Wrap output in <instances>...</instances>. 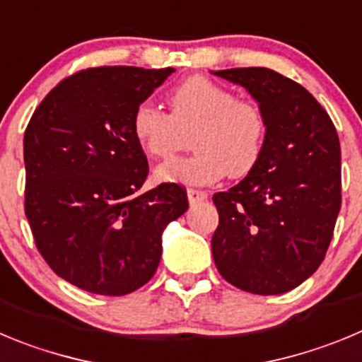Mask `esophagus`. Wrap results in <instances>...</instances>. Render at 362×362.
<instances>
[{"label": "esophagus", "instance_id": "34e87169", "mask_svg": "<svg viewBox=\"0 0 362 362\" xmlns=\"http://www.w3.org/2000/svg\"><path fill=\"white\" fill-rule=\"evenodd\" d=\"M187 194H188V201H190V204L203 203V201H206V199H208L206 192L197 190V188H188Z\"/></svg>", "mask_w": 362, "mask_h": 362}]
</instances>
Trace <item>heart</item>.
<instances>
[{
  "instance_id": "b5f03b06",
  "label": "heart",
  "mask_w": 362,
  "mask_h": 362,
  "mask_svg": "<svg viewBox=\"0 0 362 362\" xmlns=\"http://www.w3.org/2000/svg\"><path fill=\"white\" fill-rule=\"evenodd\" d=\"M168 112L151 102L134 109L131 129L148 156L167 159L190 145L195 154L175 158L156 170L161 181L211 185L226 174L250 175L265 151L269 118L251 98L206 77H188L167 97Z\"/></svg>"
}]
</instances>
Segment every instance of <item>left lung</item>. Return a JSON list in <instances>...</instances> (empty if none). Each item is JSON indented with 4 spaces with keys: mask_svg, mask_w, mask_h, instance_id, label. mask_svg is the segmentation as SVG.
Wrapping results in <instances>:
<instances>
[{
    "mask_svg": "<svg viewBox=\"0 0 362 362\" xmlns=\"http://www.w3.org/2000/svg\"><path fill=\"white\" fill-rule=\"evenodd\" d=\"M215 75L246 88L269 118L257 168L214 195L215 265L246 293H287L320 267L332 240L341 210L339 136L320 102L273 69Z\"/></svg>",
    "mask_w": 362,
    "mask_h": 362,
    "instance_id": "8db88e82",
    "label": "left lung"
}]
</instances>
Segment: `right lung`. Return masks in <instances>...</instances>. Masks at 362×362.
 I'll return each instance as SVG.
<instances>
[{"label":"right lung","instance_id":"right-lung-1","mask_svg":"<svg viewBox=\"0 0 362 362\" xmlns=\"http://www.w3.org/2000/svg\"><path fill=\"white\" fill-rule=\"evenodd\" d=\"M174 68L100 66L73 73L25 131V214L55 274L78 289L124 296L154 276L161 233L187 211V190L141 192L147 156L132 112Z\"/></svg>","mask_w":362,"mask_h":362}]
</instances>
